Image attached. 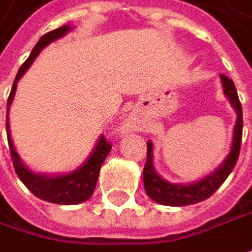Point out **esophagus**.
I'll use <instances>...</instances> for the list:
<instances>
[{
	"label": "esophagus",
	"instance_id": "34e87169",
	"mask_svg": "<svg viewBox=\"0 0 252 252\" xmlns=\"http://www.w3.org/2000/svg\"><path fill=\"white\" fill-rule=\"evenodd\" d=\"M125 127H126V129H134V127H136V123H134L133 120L129 119L126 122V126H125Z\"/></svg>",
	"mask_w": 252,
	"mask_h": 252
}]
</instances>
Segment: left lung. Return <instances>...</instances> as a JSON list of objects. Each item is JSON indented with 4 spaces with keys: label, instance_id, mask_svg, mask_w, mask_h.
<instances>
[{
    "label": "left lung",
    "instance_id": "left-lung-1",
    "mask_svg": "<svg viewBox=\"0 0 252 252\" xmlns=\"http://www.w3.org/2000/svg\"><path fill=\"white\" fill-rule=\"evenodd\" d=\"M221 82L224 86V94L230 99L231 105L237 110V123L234 126V137L231 152L227 156V158L222 161L219 169L213 174L207 176L206 179L189 184H170L166 180H163L158 173L153 169V145L152 142L147 143V160L143 169V183H145V190L147 195L155 200L158 204L164 206H174V207H182V206H190L200 201H204L210 195L216 193V190L220 187L225 179L230 176L233 171L234 166L240 156L241 150V139H243V107L240 103L237 89L234 82L225 75H221Z\"/></svg>",
    "mask_w": 252,
    "mask_h": 252
}]
</instances>
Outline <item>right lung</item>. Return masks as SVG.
<instances>
[{
  "label": "right lung",
  "mask_w": 252,
  "mask_h": 252,
  "mask_svg": "<svg viewBox=\"0 0 252 252\" xmlns=\"http://www.w3.org/2000/svg\"><path fill=\"white\" fill-rule=\"evenodd\" d=\"M69 25H63L61 28H57L54 31L45 33L44 36H41V39L38 41V44L33 46L30 58L22 63V66L19 68L18 73L15 76V81L12 85L11 94L8 96L6 100V106L9 109V105L14 99V94L17 91V82L19 78L25 73V70L31 66L33 59L36 55L42 51L48 44H51L54 39H58L61 36H63L66 32L69 31ZM6 109V113H8ZM6 137H8V145H9V152H11V158H12V164L15 173L19 177V180L27 186V189L31 191L32 194L36 195L38 198L49 201V203H55V204H63V206H70V204H79L86 201L92 193H94L96 182L99 177V170L102 167L105 158L109 155L112 145L105 139V136L102 134L97 145L94 147V153L91 155V158H88V161L83 164L82 167L73 173L65 174V176H57V177H49V176H42V174H35L27 169L17 155L12 140H11V134H9V125H8V118H6Z\"/></svg>",
  "instance_id": "1"
}]
</instances>
